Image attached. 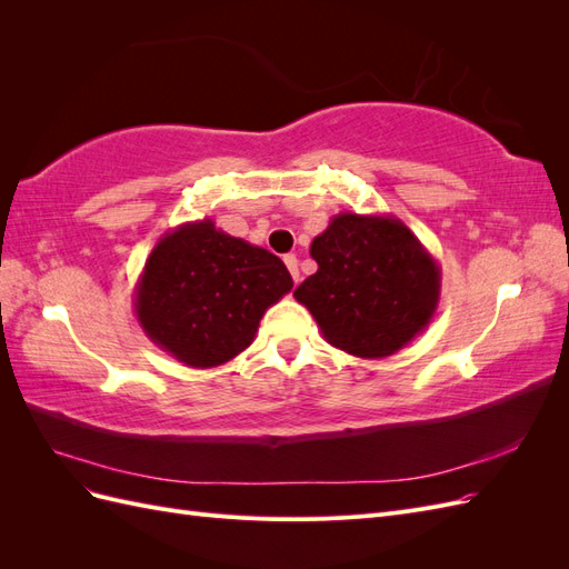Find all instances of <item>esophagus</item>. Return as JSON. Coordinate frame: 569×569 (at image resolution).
Instances as JSON below:
<instances>
[{
	"label": "esophagus",
	"instance_id": "1",
	"mask_svg": "<svg viewBox=\"0 0 569 569\" xmlns=\"http://www.w3.org/2000/svg\"><path fill=\"white\" fill-rule=\"evenodd\" d=\"M284 266L289 268V272H291V278H295V282H299V261H297L295 253L284 256Z\"/></svg>",
	"mask_w": 569,
	"mask_h": 569
}]
</instances>
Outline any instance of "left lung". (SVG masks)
Listing matches in <instances>:
<instances>
[{
  "label": "left lung",
  "instance_id": "left-lung-1",
  "mask_svg": "<svg viewBox=\"0 0 569 569\" xmlns=\"http://www.w3.org/2000/svg\"><path fill=\"white\" fill-rule=\"evenodd\" d=\"M311 256L318 272L295 299L316 318L327 343L358 358H387L432 322L441 268L403 220L337 213Z\"/></svg>",
  "mask_w": 569,
  "mask_h": 569
}]
</instances>
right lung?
I'll use <instances>...</instances> for the list:
<instances>
[{
  "instance_id": "1",
  "label": "right lung",
  "mask_w": 569,
  "mask_h": 569,
  "mask_svg": "<svg viewBox=\"0 0 569 569\" xmlns=\"http://www.w3.org/2000/svg\"><path fill=\"white\" fill-rule=\"evenodd\" d=\"M291 287L278 256L203 218L166 232L151 249L134 284V316L180 363L216 368L251 347L258 322Z\"/></svg>"
}]
</instances>
